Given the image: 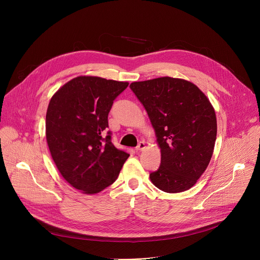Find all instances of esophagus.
<instances>
[{
    "mask_svg": "<svg viewBox=\"0 0 260 260\" xmlns=\"http://www.w3.org/2000/svg\"><path fill=\"white\" fill-rule=\"evenodd\" d=\"M146 148V144H145V142H143V141H141L139 144H138V146H137V148H136V150L137 151H142V150H144Z\"/></svg>",
    "mask_w": 260,
    "mask_h": 260,
    "instance_id": "1",
    "label": "esophagus"
}]
</instances>
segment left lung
Instances as JSON below:
<instances>
[{"instance_id": "8db88e82", "label": "left lung", "mask_w": 260, "mask_h": 260, "mask_svg": "<svg viewBox=\"0 0 260 260\" xmlns=\"http://www.w3.org/2000/svg\"><path fill=\"white\" fill-rule=\"evenodd\" d=\"M155 131L161 160L150 174L155 186L169 193L188 190L206 171L217 135L215 110L193 83L172 77L133 82Z\"/></svg>"}]
</instances>
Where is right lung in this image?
<instances>
[{"mask_svg":"<svg viewBox=\"0 0 260 260\" xmlns=\"http://www.w3.org/2000/svg\"><path fill=\"white\" fill-rule=\"evenodd\" d=\"M128 82L79 76L51 98L46 113V140L63 179L86 194L104 190L117 179L129 154L111 141L108 114Z\"/></svg>","mask_w":260,"mask_h":260,"instance_id":"obj_1","label":"right lung"}]
</instances>
